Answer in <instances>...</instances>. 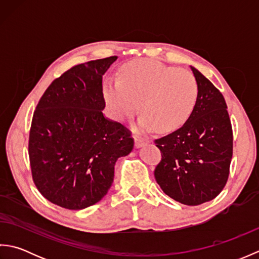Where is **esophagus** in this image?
<instances>
[{
	"instance_id": "1",
	"label": "esophagus",
	"mask_w": 259,
	"mask_h": 259,
	"mask_svg": "<svg viewBox=\"0 0 259 259\" xmlns=\"http://www.w3.org/2000/svg\"><path fill=\"white\" fill-rule=\"evenodd\" d=\"M148 142H149V140L148 139L141 138V137H138V136L135 137V147L136 148H140L142 146H145L146 144H148Z\"/></svg>"
}]
</instances>
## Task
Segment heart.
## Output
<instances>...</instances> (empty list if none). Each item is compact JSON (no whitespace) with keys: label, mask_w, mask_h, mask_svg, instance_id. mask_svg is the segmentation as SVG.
Returning <instances> with one entry per match:
<instances>
[{"label":"heart","mask_w":259,"mask_h":259,"mask_svg":"<svg viewBox=\"0 0 259 259\" xmlns=\"http://www.w3.org/2000/svg\"><path fill=\"white\" fill-rule=\"evenodd\" d=\"M112 115L125 121L142 114L139 129L169 133L189 119L199 96L196 78L186 70H177L153 60H137L125 64L120 80L110 79L103 89Z\"/></svg>","instance_id":"heart-1"}]
</instances>
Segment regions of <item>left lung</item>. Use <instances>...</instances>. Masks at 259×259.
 <instances>
[{
    "instance_id": "8db88e82",
    "label": "left lung",
    "mask_w": 259,
    "mask_h": 259,
    "mask_svg": "<svg viewBox=\"0 0 259 259\" xmlns=\"http://www.w3.org/2000/svg\"><path fill=\"white\" fill-rule=\"evenodd\" d=\"M190 68L199 87L196 107L181 128L155 140L162 157L155 178L170 198L197 206L217 197L227 183L233 129L221 91Z\"/></svg>"
}]
</instances>
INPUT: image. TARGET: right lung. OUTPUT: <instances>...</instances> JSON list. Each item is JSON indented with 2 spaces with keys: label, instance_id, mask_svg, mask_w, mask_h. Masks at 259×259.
<instances>
[{
  "label": "right lung",
  "instance_id": "1",
  "mask_svg": "<svg viewBox=\"0 0 259 259\" xmlns=\"http://www.w3.org/2000/svg\"><path fill=\"white\" fill-rule=\"evenodd\" d=\"M115 60H93L65 71L33 113L32 178L54 205L79 210L100 201L113 183L115 161L134 149L130 131L102 112V75Z\"/></svg>",
  "mask_w": 259,
  "mask_h": 259
}]
</instances>
